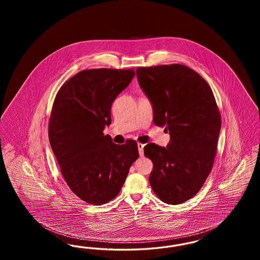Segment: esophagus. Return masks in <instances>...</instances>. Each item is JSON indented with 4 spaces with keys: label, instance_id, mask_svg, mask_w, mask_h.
<instances>
[{
    "label": "esophagus",
    "instance_id": "obj_1",
    "mask_svg": "<svg viewBox=\"0 0 260 260\" xmlns=\"http://www.w3.org/2000/svg\"><path fill=\"white\" fill-rule=\"evenodd\" d=\"M137 147H138V152H139V155L140 156H143V148H144V144L142 143H137Z\"/></svg>",
    "mask_w": 260,
    "mask_h": 260
}]
</instances>
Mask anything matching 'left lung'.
<instances>
[{
    "mask_svg": "<svg viewBox=\"0 0 260 260\" xmlns=\"http://www.w3.org/2000/svg\"><path fill=\"white\" fill-rule=\"evenodd\" d=\"M136 76L154 124L171 136L167 148L144 147L153 161L149 182L164 203L181 204L198 193L212 169L221 127L216 101L206 80L182 64L138 67Z\"/></svg>",
    "mask_w": 260,
    "mask_h": 260,
    "instance_id": "left-lung-1",
    "label": "left lung"
}]
</instances>
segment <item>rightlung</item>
Masks as SVG:
<instances>
[{
  "label": "right lung",
  "instance_id": "add662e5",
  "mask_svg": "<svg viewBox=\"0 0 260 260\" xmlns=\"http://www.w3.org/2000/svg\"><path fill=\"white\" fill-rule=\"evenodd\" d=\"M134 69H89L59 88L50 113V146L62 176L75 195L88 204L115 198L139 157L136 140L118 145L103 129L111 124V106L129 85Z\"/></svg>",
  "mask_w": 260,
  "mask_h": 260
}]
</instances>
